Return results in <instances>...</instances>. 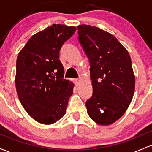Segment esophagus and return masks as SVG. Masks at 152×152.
Segmentation results:
<instances>
[{
  "instance_id": "34e87169",
  "label": "esophagus",
  "mask_w": 152,
  "mask_h": 152,
  "mask_svg": "<svg viewBox=\"0 0 152 152\" xmlns=\"http://www.w3.org/2000/svg\"><path fill=\"white\" fill-rule=\"evenodd\" d=\"M80 81H81V78H76V79H74V82L75 83H76V85H78Z\"/></svg>"
}]
</instances>
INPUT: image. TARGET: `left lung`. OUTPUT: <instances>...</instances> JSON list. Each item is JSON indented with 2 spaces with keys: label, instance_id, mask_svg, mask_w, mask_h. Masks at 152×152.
Instances as JSON below:
<instances>
[{
  "label": "left lung",
  "instance_id": "left-lung-1",
  "mask_svg": "<svg viewBox=\"0 0 152 152\" xmlns=\"http://www.w3.org/2000/svg\"><path fill=\"white\" fill-rule=\"evenodd\" d=\"M78 41L89 59L93 94L88 116L102 126L113 124L128 109L135 89L129 52L112 34L89 25L78 26Z\"/></svg>",
  "mask_w": 152,
  "mask_h": 152
}]
</instances>
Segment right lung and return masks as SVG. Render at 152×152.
I'll use <instances>...</instances> for the list:
<instances>
[{"label": "right lung", "instance_id": "right-lung-1", "mask_svg": "<svg viewBox=\"0 0 152 152\" xmlns=\"http://www.w3.org/2000/svg\"><path fill=\"white\" fill-rule=\"evenodd\" d=\"M76 28L53 24L26 43L16 61L15 87L26 112L43 124H51L66 114L74 84L64 78L59 51Z\"/></svg>", "mask_w": 152, "mask_h": 152}]
</instances>
